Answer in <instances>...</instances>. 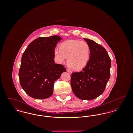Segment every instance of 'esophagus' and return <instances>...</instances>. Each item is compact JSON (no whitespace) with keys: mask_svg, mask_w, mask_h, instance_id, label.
<instances>
[{"mask_svg":"<svg viewBox=\"0 0 133 133\" xmlns=\"http://www.w3.org/2000/svg\"><path fill=\"white\" fill-rule=\"evenodd\" d=\"M66 71H67V72H68L70 74H71V73H72V71H71V70H70L67 69L66 70Z\"/></svg>","mask_w":133,"mask_h":133,"instance_id":"34e87169","label":"esophagus"}]
</instances>
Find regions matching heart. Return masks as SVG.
<instances>
[{"label":"heart","mask_w":133,"mask_h":133,"mask_svg":"<svg viewBox=\"0 0 133 133\" xmlns=\"http://www.w3.org/2000/svg\"><path fill=\"white\" fill-rule=\"evenodd\" d=\"M54 55L59 63L63 62L66 58H68L67 65L70 68L75 71H80L88 64L91 48L86 41L68 40L60 44L59 49H55Z\"/></svg>","instance_id":"obj_1"}]
</instances>
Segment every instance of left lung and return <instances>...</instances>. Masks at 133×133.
Wrapping results in <instances>:
<instances>
[{"instance_id":"1","label":"left lung","mask_w":133,"mask_h":133,"mask_svg":"<svg viewBox=\"0 0 133 133\" xmlns=\"http://www.w3.org/2000/svg\"><path fill=\"white\" fill-rule=\"evenodd\" d=\"M91 48V57L82 71L71 75L74 94L82 100H91L104 92L110 77L111 61L106 50L92 40L84 38Z\"/></svg>"}]
</instances>
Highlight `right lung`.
<instances>
[{
	"instance_id": "right-lung-1",
	"label": "right lung",
	"mask_w": 133,
	"mask_h": 133,
	"mask_svg": "<svg viewBox=\"0 0 133 133\" xmlns=\"http://www.w3.org/2000/svg\"><path fill=\"white\" fill-rule=\"evenodd\" d=\"M61 39L57 35L37 38L28 45L22 55L19 82L32 98L50 97L53 93L54 82L66 70L63 65L54 61L55 47Z\"/></svg>"
}]
</instances>
